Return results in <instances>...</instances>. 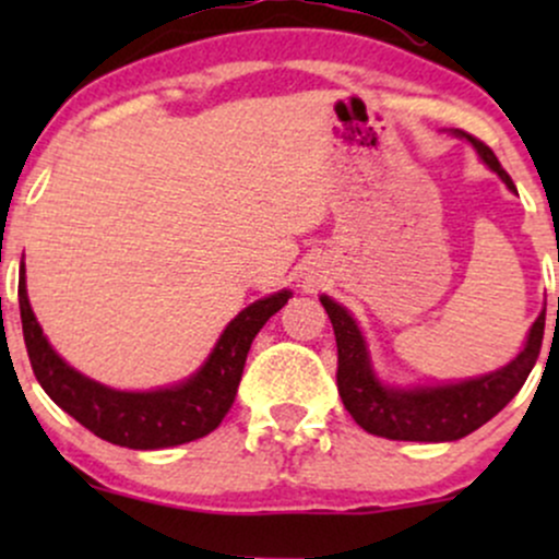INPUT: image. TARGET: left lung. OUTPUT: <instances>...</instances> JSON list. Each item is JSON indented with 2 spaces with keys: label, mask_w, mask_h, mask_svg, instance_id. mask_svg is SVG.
<instances>
[{
  "label": "left lung",
  "mask_w": 559,
  "mask_h": 559,
  "mask_svg": "<svg viewBox=\"0 0 559 559\" xmlns=\"http://www.w3.org/2000/svg\"><path fill=\"white\" fill-rule=\"evenodd\" d=\"M476 146L478 157L497 173L507 183V189L518 191L512 178L499 165V159L484 141L465 131H454ZM325 312H329L333 333L338 346V394L344 407L360 428L368 433L383 436L394 441H457L473 433L476 428L489 423L507 402L521 391L531 370L538 360L544 338V320L538 316L531 325L528 342L523 352L504 368L493 370L489 376L467 378L460 383H444V386H415L394 389L383 386L373 373L368 346L355 318L331 297H320Z\"/></svg>",
  "instance_id": "obj_1"
}]
</instances>
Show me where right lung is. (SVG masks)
Returning a JSON list of instances; mask_svg holds the SVG:
<instances>
[{
    "label": "right lung",
    "instance_id": "obj_1",
    "mask_svg": "<svg viewBox=\"0 0 559 559\" xmlns=\"http://www.w3.org/2000/svg\"><path fill=\"white\" fill-rule=\"evenodd\" d=\"M288 297L292 292H278L241 310L189 381L157 391H118L81 376L57 355L28 305L25 271L17 284L23 338L36 381L83 428L128 449L178 447L215 431L236 400L249 346Z\"/></svg>",
    "mask_w": 559,
    "mask_h": 559
}]
</instances>
